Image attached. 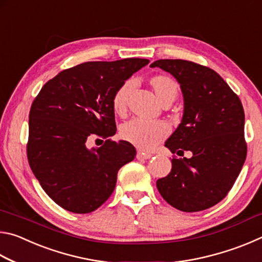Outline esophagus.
<instances>
[{"label":"esophagus","mask_w":262,"mask_h":262,"mask_svg":"<svg viewBox=\"0 0 262 262\" xmlns=\"http://www.w3.org/2000/svg\"><path fill=\"white\" fill-rule=\"evenodd\" d=\"M151 156H152L151 154L143 152V151H141V150H139V151H137V154H136V158L137 159H149Z\"/></svg>","instance_id":"34e87169"}]
</instances>
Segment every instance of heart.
Listing matches in <instances>:
<instances>
[{
    "mask_svg": "<svg viewBox=\"0 0 262 262\" xmlns=\"http://www.w3.org/2000/svg\"><path fill=\"white\" fill-rule=\"evenodd\" d=\"M159 101L164 104H172L178 95V86L171 77L165 75H156L149 79ZM133 88V83L127 81L115 91L112 98V108L115 114L123 115L127 111L128 95ZM168 126L164 121H145L142 119L133 120L122 125L120 134L123 140L130 142L142 150H151L168 135Z\"/></svg>",
    "mask_w": 262,
    "mask_h": 262,
    "instance_id": "1",
    "label": "heart"
}]
</instances>
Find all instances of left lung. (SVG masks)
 Instances as JSON below:
<instances>
[{
    "label": "left lung",
    "instance_id": "left-lung-1",
    "mask_svg": "<svg viewBox=\"0 0 262 262\" xmlns=\"http://www.w3.org/2000/svg\"><path fill=\"white\" fill-rule=\"evenodd\" d=\"M150 67L170 73L180 84L184 114L165 142L172 154L171 172L157 180L168 205L194 212L227 196L246 159L245 114L241 99L215 70L186 60H157Z\"/></svg>",
    "mask_w": 262,
    "mask_h": 262
}]
</instances>
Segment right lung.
I'll return each mask as SVG.
<instances>
[{
	"mask_svg": "<svg viewBox=\"0 0 262 262\" xmlns=\"http://www.w3.org/2000/svg\"><path fill=\"white\" fill-rule=\"evenodd\" d=\"M147 59L85 62L62 70L35 97L29 115L28 159L35 178L56 205L88 214L107 200L118 171L136 156L117 132L112 108L115 91ZM105 139L88 149L89 137Z\"/></svg>",
	"mask_w": 262,
	"mask_h": 262,
	"instance_id": "add662e5",
	"label": "right lung"
}]
</instances>
